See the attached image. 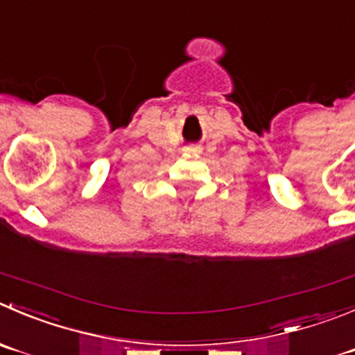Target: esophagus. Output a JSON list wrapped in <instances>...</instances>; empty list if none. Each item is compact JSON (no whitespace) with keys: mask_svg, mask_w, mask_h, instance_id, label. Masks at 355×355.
Wrapping results in <instances>:
<instances>
[{"mask_svg":"<svg viewBox=\"0 0 355 355\" xmlns=\"http://www.w3.org/2000/svg\"><path fill=\"white\" fill-rule=\"evenodd\" d=\"M184 151L187 153H200V146H188L184 148Z\"/></svg>","mask_w":355,"mask_h":355,"instance_id":"obj_1","label":"esophagus"}]
</instances>
